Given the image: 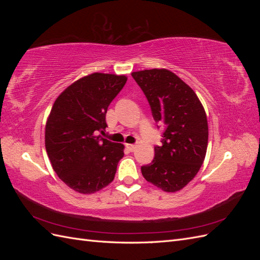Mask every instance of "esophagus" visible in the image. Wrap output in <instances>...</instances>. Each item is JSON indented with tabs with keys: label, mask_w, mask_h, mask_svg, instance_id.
Instances as JSON below:
<instances>
[{
	"label": "esophagus",
	"mask_w": 260,
	"mask_h": 260,
	"mask_svg": "<svg viewBox=\"0 0 260 260\" xmlns=\"http://www.w3.org/2000/svg\"><path fill=\"white\" fill-rule=\"evenodd\" d=\"M125 146H127V148L129 149L130 152H133L136 149V147H137V145L136 144H125Z\"/></svg>",
	"instance_id": "34e87169"
}]
</instances>
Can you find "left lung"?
Returning <instances> with one entry per match:
<instances>
[{
    "mask_svg": "<svg viewBox=\"0 0 260 260\" xmlns=\"http://www.w3.org/2000/svg\"><path fill=\"white\" fill-rule=\"evenodd\" d=\"M144 92L154 120L164 124L161 146H155L151 164L141 167L146 181L175 193L193 180L205 159L208 123L195 92L165 68L131 74Z\"/></svg>",
    "mask_w": 260,
    "mask_h": 260,
    "instance_id": "obj_1",
    "label": "left lung"
}]
</instances>
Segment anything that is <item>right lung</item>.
<instances>
[{
  "instance_id": "add662e5",
  "label": "right lung",
  "mask_w": 260,
  "mask_h": 260,
  "mask_svg": "<svg viewBox=\"0 0 260 260\" xmlns=\"http://www.w3.org/2000/svg\"><path fill=\"white\" fill-rule=\"evenodd\" d=\"M124 75L93 73L70 84L55 100L45 124V148L54 171L67 186L93 194L115 178L123 144L99 136Z\"/></svg>"
}]
</instances>
